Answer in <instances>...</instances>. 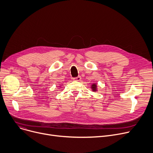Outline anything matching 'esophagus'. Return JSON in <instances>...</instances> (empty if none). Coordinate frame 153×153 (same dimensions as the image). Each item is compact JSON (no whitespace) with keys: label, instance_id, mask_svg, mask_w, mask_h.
Returning <instances> with one entry per match:
<instances>
[{"label":"esophagus","instance_id":"esophagus-1","mask_svg":"<svg viewBox=\"0 0 153 153\" xmlns=\"http://www.w3.org/2000/svg\"><path fill=\"white\" fill-rule=\"evenodd\" d=\"M73 80H76V81H80V80H81V77L79 76H77V77H76L73 78Z\"/></svg>","mask_w":153,"mask_h":153}]
</instances>
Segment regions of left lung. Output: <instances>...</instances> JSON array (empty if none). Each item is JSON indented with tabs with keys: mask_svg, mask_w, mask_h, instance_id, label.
<instances>
[{
	"mask_svg": "<svg viewBox=\"0 0 153 153\" xmlns=\"http://www.w3.org/2000/svg\"><path fill=\"white\" fill-rule=\"evenodd\" d=\"M91 89H92V90L94 91H96L97 90V85L96 84H93L92 85H91Z\"/></svg>",
	"mask_w": 153,
	"mask_h": 153,
	"instance_id": "left-lung-1",
	"label": "left lung"
}]
</instances>
